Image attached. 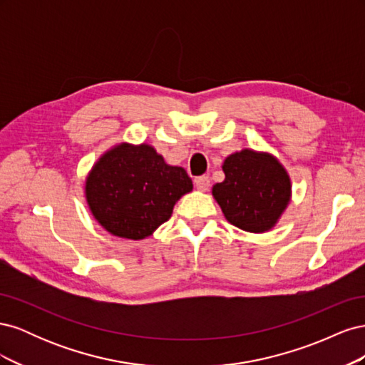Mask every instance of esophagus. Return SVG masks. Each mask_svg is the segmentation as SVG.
<instances>
[{"instance_id":"obj_1","label":"esophagus","mask_w":365,"mask_h":365,"mask_svg":"<svg viewBox=\"0 0 365 365\" xmlns=\"http://www.w3.org/2000/svg\"><path fill=\"white\" fill-rule=\"evenodd\" d=\"M195 185H196V189L197 190H201V192H205V190H208V187H210V178L208 176H197V178L195 180Z\"/></svg>"}]
</instances>
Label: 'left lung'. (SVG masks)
Wrapping results in <instances>:
<instances>
[{
    "mask_svg": "<svg viewBox=\"0 0 365 365\" xmlns=\"http://www.w3.org/2000/svg\"><path fill=\"white\" fill-rule=\"evenodd\" d=\"M225 180L212 193L230 224L264 233L280 219L291 201V180L280 161L268 152L242 149L222 164Z\"/></svg>",
    "mask_w": 365,
    "mask_h": 365,
    "instance_id": "left-lung-1",
    "label": "left lung"
}]
</instances>
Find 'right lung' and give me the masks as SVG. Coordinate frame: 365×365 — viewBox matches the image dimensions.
Segmentation results:
<instances>
[{"instance_id":"1","label":"right lung","mask_w":365,"mask_h":365,"mask_svg":"<svg viewBox=\"0 0 365 365\" xmlns=\"http://www.w3.org/2000/svg\"><path fill=\"white\" fill-rule=\"evenodd\" d=\"M192 189L187 172L169 165L152 146L120 143L93 165L85 196L106 231L140 240L169 220L173 205Z\"/></svg>"}]
</instances>
